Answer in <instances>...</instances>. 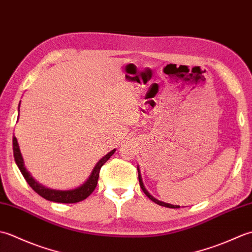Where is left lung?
<instances>
[{
    "instance_id": "left-lung-1",
    "label": "left lung",
    "mask_w": 252,
    "mask_h": 252,
    "mask_svg": "<svg viewBox=\"0 0 252 252\" xmlns=\"http://www.w3.org/2000/svg\"><path fill=\"white\" fill-rule=\"evenodd\" d=\"M137 172H138V181H140V186H141V189H142V190L144 191V194H145L149 199L151 200H153L154 202H156L157 205H159V206H162V207H167V208H173V209H178V208H180V206H175V205H171V203H167V202H163V201H160V200H158V199H156V198L155 197H153L151 194H149V192L147 191V189H146V187L144 186V183H143V180H142V175H141V170H140V167H138L137 165Z\"/></svg>"
}]
</instances>
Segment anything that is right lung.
<instances>
[{"label":"right lung","mask_w":252,"mask_h":252,"mask_svg":"<svg viewBox=\"0 0 252 252\" xmlns=\"http://www.w3.org/2000/svg\"><path fill=\"white\" fill-rule=\"evenodd\" d=\"M19 107H20V103L18 105V112H19ZM18 117H19V114H18ZM13 151H14V158H15L16 164H17L21 174L24 175L27 183L30 185L31 189H33L36 194H39L41 197H43L46 200H50V201L62 202V203H74V202L84 200L85 198H88L91 194H92L96 185H97L100 168L103 167L107 160H108L112 155L115 154L116 149H112L111 152L105 155V156L95 164V167L92 170V172H91L88 180L85 181L82 185H80L79 187H76V189H68V190L49 189V187H45L44 185L40 184L39 182H36L33 178H32V175L30 174L29 171L25 167L23 155L20 153L17 138L15 136L13 137Z\"/></svg>","instance_id":"add662e5"}]
</instances>
